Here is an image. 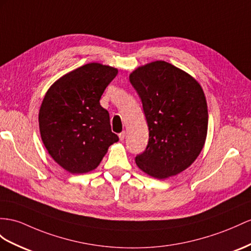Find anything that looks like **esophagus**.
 I'll list each match as a JSON object with an SVG mask.
<instances>
[{
	"label": "esophagus",
	"mask_w": 251,
	"mask_h": 251,
	"mask_svg": "<svg viewBox=\"0 0 251 251\" xmlns=\"http://www.w3.org/2000/svg\"><path fill=\"white\" fill-rule=\"evenodd\" d=\"M125 137H126V132H125V131H122V132L119 134V138H120L121 141H123V140L125 139Z\"/></svg>",
	"instance_id": "1"
}]
</instances>
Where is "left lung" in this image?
Here are the masks:
<instances>
[{
  "label": "left lung",
  "instance_id": "1",
  "mask_svg": "<svg viewBox=\"0 0 251 251\" xmlns=\"http://www.w3.org/2000/svg\"><path fill=\"white\" fill-rule=\"evenodd\" d=\"M129 80L142 100L150 139L138 168L157 179L178 175L195 161L208 132V106L199 82L157 60L137 68Z\"/></svg>",
  "mask_w": 251,
  "mask_h": 251
}]
</instances>
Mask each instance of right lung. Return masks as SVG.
<instances>
[{
	"label": "right lung",
	"mask_w": 251,
	"mask_h": 251,
	"mask_svg": "<svg viewBox=\"0 0 251 251\" xmlns=\"http://www.w3.org/2000/svg\"><path fill=\"white\" fill-rule=\"evenodd\" d=\"M118 69L91 62L57 79L49 88L39 110L42 142L54 161L71 174L96 169L119 137L100 104Z\"/></svg>",
	"instance_id": "obj_1"
}]
</instances>
